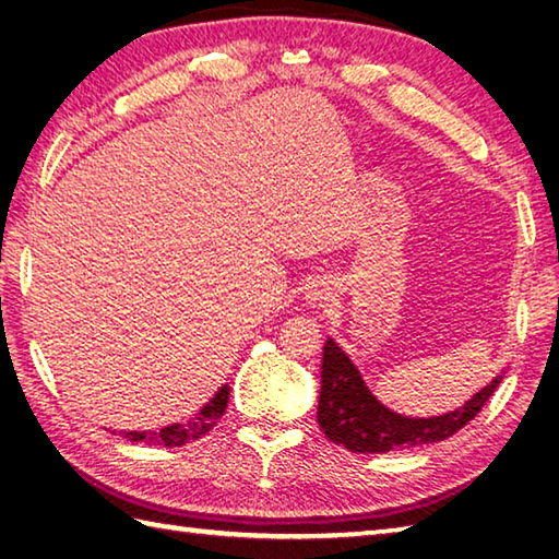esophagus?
Returning <instances> with one entry per match:
<instances>
[{
	"label": "esophagus",
	"instance_id": "esophagus-1",
	"mask_svg": "<svg viewBox=\"0 0 559 559\" xmlns=\"http://www.w3.org/2000/svg\"><path fill=\"white\" fill-rule=\"evenodd\" d=\"M307 300H310L312 307H324L329 302V295L322 290H312L310 295H307Z\"/></svg>",
	"mask_w": 559,
	"mask_h": 559
}]
</instances>
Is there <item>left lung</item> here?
Returning a JSON list of instances; mask_svg holds the SVG:
<instances>
[{"label": "left lung", "mask_w": 559, "mask_h": 559, "mask_svg": "<svg viewBox=\"0 0 559 559\" xmlns=\"http://www.w3.org/2000/svg\"><path fill=\"white\" fill-rule=\"evenodd\" d=\"M500 382L502 374L466 401V406L447 415L403 418L372 396L348 355L329 338L324 343L317 420L331 442L343 449L355 451V454H386L396 449L442 442V439L456 435L483 411Z\"/></svg>", "instance_id": "left-lung-1"}]
</instances>
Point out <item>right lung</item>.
<instances>
[{
    "label": "right lung",
    "instance_id": "add662e5",
    "mask_svg": "<svg viewBox=\"0 0 559 559\" xmlns=\"http://www.w3.org/2000/svg\"><path fill=\"white\" fill-rule=\"evenodd\" d=\"M228 399H230V386L223 384L216 396H213L204 408H201L194 418H189L187 423H175L170 427H163L160 432H124L129 442H156L163 447H185L194 439L204 437L209 430L216 427L221 420V415L228 408Z\"/></svg>",
    "mask_w": 559,
    "mask_h": 559
}]
</instances>
